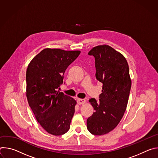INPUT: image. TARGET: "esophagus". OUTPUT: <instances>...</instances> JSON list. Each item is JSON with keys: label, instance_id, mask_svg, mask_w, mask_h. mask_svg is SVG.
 I'll return each instance as SVG.
<instances>
[{"label": "esophagus", "instance_id": "esophagus-1", "mask_svg": "<svg viewBox=\"0 0 158 158\" xmlns=\"http://www.w3.org/2000/svg\"><path fill=\"white\" fill-rule=\"evenodd\" d=\"M77 104H78L81 105V104H85V103L86 102V101H85V99H78L77 101Z\"/></svg>", "mask_w": 158, "mask_h": 158}]
</instances>
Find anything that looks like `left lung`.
Returning a JSON list of instances; mask_svg holds the SVG:
<instances>
[{"label": "left lung", "instance_id": "left-lung-1", "mask_svg": "<svg viewBox=\"0 0 158 158\" xmlns=\"http://www.w3.org/2000/svg\"><path fill=\"white\" fill-rule=\"evenodd\" d=\"M95 58L96 77L102 83L99 102L89 99L94 112L87 120V128L94 135L113 130L123 118L131 87L129 65L120 52L107 45L93 48L88 53Z\"/></svg>", "mask_w": 158, "mask_h": 158}]
</instances>
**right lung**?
<instances>
[{
  "label": "right lung",
  "instance_id": "obj_1",
  "mask_svg": "<svg viewBox=\"0 0 158 158\" xmlns=\"http://www.w3.org/2000/svg\"><path fill=\"white\" fill-rule=\"evenodd\" d=\"M79 51L44 49L29 63L26 71V96L40 125L48 132L60 136L69 131L75 112L74 99L57 91L66 69Z\"/></svg>",
  "mask_w": 158,
  "mask_h": 158
}]
</instances>
